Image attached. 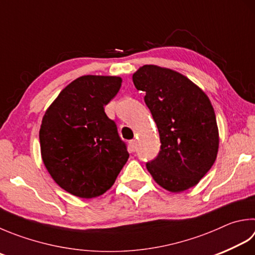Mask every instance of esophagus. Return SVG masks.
Masks as SVG:
<instances>
[{
	"mask_svg": "<svg viewBox=\"0 0 255 255\" xmlns=\"http://www.w3.org/2000/svg\"><path fill=\"white\" fill-rule=\"evenodd\" d=\"M129 148H131V151H133V152L136 150V141L135 140L129 141Z\"/></svg>",
	"mask_w": 255,
	"mask_h": 255,
	"instance_id": "esophagus-1",
	"label": "esophagus"
}]
</instances>
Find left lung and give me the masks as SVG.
Listing matches in <instances>:
<instances>
[{"label":"left lung","mask_w":255,"mask_h":255,"mask_svg":"<svg viewBox=\"0 0 255 255\" xmlns=\"http://www.w3.org/2000/svg\"><path fill=\"white\" fill-rule=\"evenodd\" d=\"M156 123L161 150L146 169L156 183L179 193L199 183L217 160L219 128L211 101L183 74L143 65L132 76Z\"/></svg>","instance_id":"left-lung-1"}]
</instances>
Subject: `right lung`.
<instances>
[{"label":"right lung","mask_w":255,"mask_h":255,"mask_svg":"<svg viewBox=\"0 0 255 255\" xmlns=\"http://www.w3.org/2000/svg\"><path fill=\"white\" fill-rule=\"evenodd\" d=\"M119 76L83 75L61 91L42 119L41 155L62 189L92 199L111 187L128 158L104 107L121 88Z\"/></svg>","instance_id":"add662e5"}]
</instances>
